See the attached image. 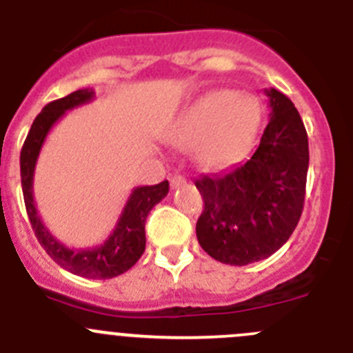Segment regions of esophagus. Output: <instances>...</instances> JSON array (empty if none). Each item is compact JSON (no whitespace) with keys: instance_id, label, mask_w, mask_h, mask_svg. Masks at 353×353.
Here are the masks:
<instances>
[{"instance_id":"1","label":"esophagus","mask_w":353,"mask_h":353,"mask_svg":"<svg viewBox=\"0 0 353 353\" xmlns=\"http://www.w3.org/2000/svg\"><path fill=\"white\" fill-rule=\"evenodd\" d=\"M183 183H185V176H182V174H174L173 179H171V187H173V189H179Z\"/></svg>"}]
</instances>
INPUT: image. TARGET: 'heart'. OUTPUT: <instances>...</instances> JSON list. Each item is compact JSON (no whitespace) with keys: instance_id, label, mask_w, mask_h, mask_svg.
I'll return each mask as SVG.
<instances>
[{"instance_id":"1","label":"heart","mask_w":353,"mask_h":353,"mask_svg":"<svg viewBox=\"0 0 353 353\" xmlns=\"http://www.w3.org/2000/svg\"><path fill=\"white\" fill-rule=\"evenodd\" d=\"M261 109L256 99L215 90L196 99L182 111L170 132L180 148H194L207 168H221L244 154L258 132Z\"/></svg>"}]
</instances>
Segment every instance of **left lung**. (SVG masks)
<instances>
[{"label": "left lung", "instance_id": "8db88e82", "mask_svg": "<svg viewBox=\"0 0 353 353\" xmlns=\"http://www.w3.org/2000/svg\"><path fill=\"white\" fill-rule=\"evenodd\" d=\"M265 93L272 113L256 152L232 170L194 182L205 203L196 236L221 263L242 267L269 258L292 236L304 208L305 127L285 93Z\"/></svg>", "mask_w": 353, "mask_h": 353}]
</instances>
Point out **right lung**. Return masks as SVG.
I'll use <instances>...</instances> for the list:
<instances>
[{
  "label": "right lung",
  "instance_id": "add662e5",
  "mask_svg": "<svg viewBox=\"0 0 353 353\" xmlns=\"http://www.w3.org/2000/svg\"><path fill=\"white\" fill-rule=\"evenodd\" d=\"M93 97L95 92L92 88L77 90L63 99L49 102L40 111L21 150V183H23L24 205L31 228L49 256L76 276L88 277V279H111L127 272L145 252V221L150 210L162 198H166L170 191L168 180L157 185L134 187L113 233L105 239L104 244L88 249H70L54 239L48 228L43 226L33 199V174H35L37 159L49 130L68 109L88 104L90 101H93Z\"/></svg>",
  "mask_w": 353,
  "mask_h": 353
}]
</instances>
